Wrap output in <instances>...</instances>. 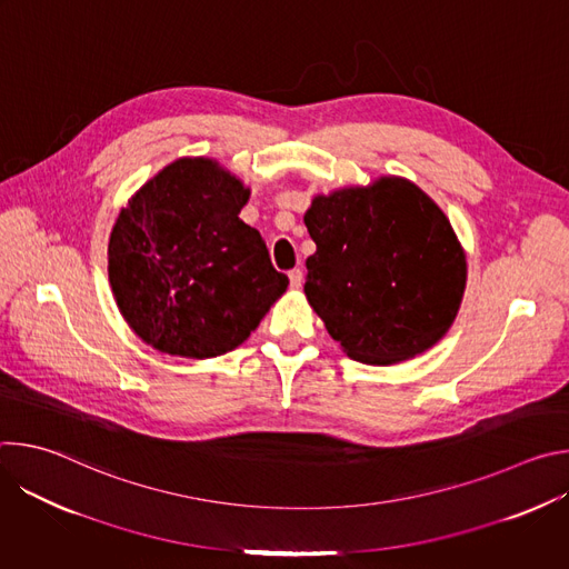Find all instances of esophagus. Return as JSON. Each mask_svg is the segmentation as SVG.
<instances>
[{
  "mask_svg": "<svg viewBox=\"0 0 569 569\" xmlns=\"http://www.w3.org/2000/svg\"><path fill=\"white\" fill-rule=\"evenodd\" d=\"M288 279H290V286H292V288H301V283H303V270H301V268H292V270L288 272Z\"/></svg>",
  "mask_w": 569,
  "mask_h": 569,
  "instance_id": "34e87169",
  "label": "esophagus"
}]
</instances>
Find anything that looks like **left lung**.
Instances as JSON below:
<instances>
[{
	"label": "left lung",
	"mask_w": 569,
	"mask_h": 569,
	"mask_svg": "<svg viewBox=\"0 0 569 569\" xmlns=\"http://www.w3.org/2000/svg\"><path fill=\"white\" fill-rule=\"evenodd\" d=\"M303 292L349 358L393 365L437 345L457 317L466 257L446 213L412 182L317 196Z\"/></svg>",
	"instance_id": "obj_1"
}]
</instances>
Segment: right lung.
Returning <instances> with one entry per match:
<instances>
[{
	"label": "right lung",
	"instance_id": "1",
	"mask_svg": "<svg viewBox=\"0 0 569 569\" xmlns=\"http://www.w3.org/2000/svg\"><path fill=\"white\" fill-rule=\"evenodd\" d=\"M250 189L211 159L146 182L110 236V283L130 329L161 353L216 358L246 342L286 292L261 233L238 218Z\"/></svg>",
	"mask_w": 569,
	"mask_h": 569
}]
</instances>
